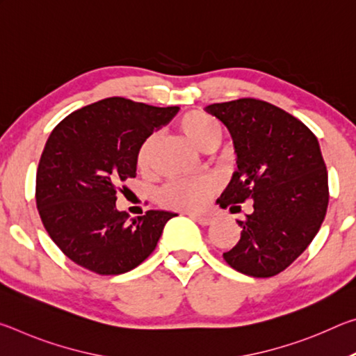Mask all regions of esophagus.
<instances>
[{
  "label": "esophagus",
  "mask_w": 356,
  "mask_h": 356,
  "mask_svg": "<svg viewBox=\"0 0 356 356\" xmlns=\"http://www.w3.org/2000/svg\"><path fill=\"white\" fill-rule=\"evenodd\" d=\"M190 216H191V218L195 220L196 222H200L201 226L212 225V218H210V216H206V215H195V213H190Z\"/></svg>",
  "instance_id": "obj_1"
}]
</instances>
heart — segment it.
Here are the masks:
<instances>
[{"label": "heart", "mask_w": 356, "mask_h": 356, "mask_svg": "<svg viewBox=\"0 0 356 356\" xmlns=\"http://www.w3.org/2000/svg\"><path fill=\"white\" fill-rule=\"evenodd\" d=\"M179 130L193 146L201 150H213L221 143L222 129L220 122L204 111L193 110L185 113L177 122ZM154 136H147L136 150V166L146 171L152 155ZM215 190L209 179L201 180H171L159 191L156 200L168 209L200 210L206 206Z\"/></svg>", "instance_id": "1"}]
</instances>
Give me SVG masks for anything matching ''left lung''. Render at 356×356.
<instances>
[{"mask_svg":"<svg viewBox=\"0 0 356 356\" xmlns=\"http://www.w3.org/2000/svg\"><path fill=\"white\" fill-rule=\"evenodd\" d=\"M231 131L238 170L218 200L222 209L254 212L238 221V243L222 252L237 272L270 278L316 237L328 207V172L316 135L268 102L245 97L206 108Z\"/></svg>","mask_w":356,"mask_h":356,"instance_id":"1","label":"left lung"}]
</instances>
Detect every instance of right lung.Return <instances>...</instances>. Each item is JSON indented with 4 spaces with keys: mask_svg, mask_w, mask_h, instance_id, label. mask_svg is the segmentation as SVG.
I'll list each match as a JSON object with an SVG mask.
<instances>
[{
    "mask_svg": "<svg viewBox=\"0 0 356 356\" xmlns=\"http://www.w3.org/2000/svg\"><path fill=\"white\" fill-rule=\"evenodd\" d=\"M177 110L110 97L53 129L35 174V204L48 236L70 261L97 275H120L155 250L176 213L147 210L129 220L116 200L125 190L120 185L136 176L140 144Z\"/></svg>",
    "mask_w": 356,
    "mask_h": 356,
    "instance_id": "add662e5",
    "label": "right lung"
}]
</instances>
